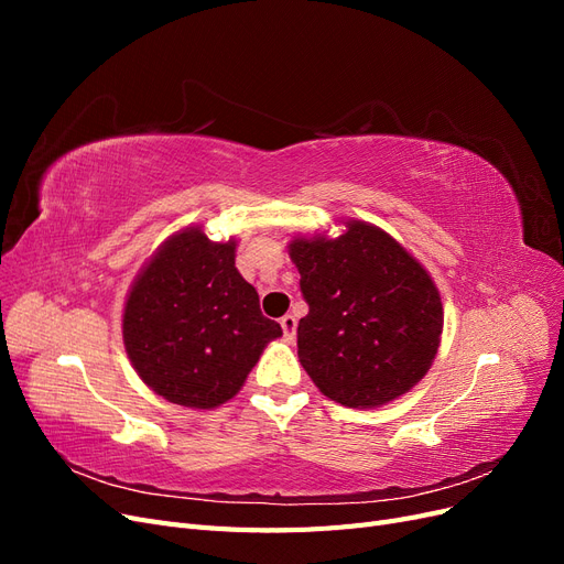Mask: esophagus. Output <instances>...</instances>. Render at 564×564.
I'll return each mask as SVG.
<instances>
[{
	"instance_id": "obj_1",
	"label": "esophagus",
	"mask_w": 564,
	"mask_h": 564,
	"mask_svg": "<svg viewBox=\"0 0 564 564\" xmlns=\"http://www.w3.org/2000/svg\"><path fill=\"white\" fill-rule=\"evenodd\" d=\"M280 324H282V332H284V338L286 340H292L294 336H296V317L294 315H284L282 319H280Z\"/></svg>"
}]
</instances>
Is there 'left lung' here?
Returning <instances> with one entry per match:
<instances>
[{
    "label": "left lung",
    "instance_id": "8db88e82",
    "mask_svg": "<svg viewBox=\"0 0 564 564\" xmlns=\"http://www.w3.org/2000/svg\"><path fill=\"white\" fill-rule=\"evenodd\" d=\"M308 315L299 322V360L313 383L344 406L398 400L431 369L442 334L435 282L381 228L348 220L336 240L296 237Z\"/></svg>",
    "mask_w": 564,
    "mask_h": 564
}]
</instances>
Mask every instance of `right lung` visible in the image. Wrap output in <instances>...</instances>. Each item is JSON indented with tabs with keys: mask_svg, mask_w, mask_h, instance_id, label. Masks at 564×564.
Returning <instances> with one entry per match:
<instances>
[{
	"mask_svg": "<svg viewBox=\"0 0 564 564\" xmlns=\"http://www.w3.org/2000/svg\"><path fill=\"white\" fill-rule=\"evenodd\" d=\"M235 240L185 228L155 251L127 296L122 334L133 369L164 400L214 409L242 388L282 336L235 268Z\"/></svg>",
	"mask_w": 564,
	"mask_h": 564,
	"instance_id": "add662e5",
	"label": "right lung"
}]
</instances>
